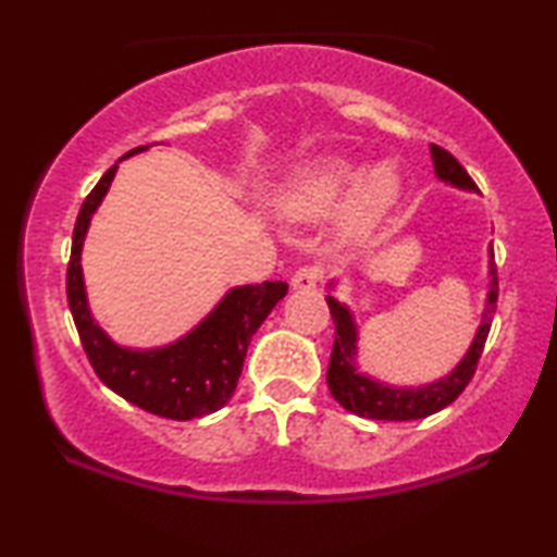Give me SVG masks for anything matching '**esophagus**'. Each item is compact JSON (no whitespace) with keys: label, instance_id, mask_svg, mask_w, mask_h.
<instances>
[{"label":"esophagus","instance_id":"34e87169","mask_svg":"<svg viewBox=\"0 0 557 557\" xmlns=\"http://www.w3.org/2000/svg\"><path fill=\"white\" fill-rule=\"evenodd\" d=\"M319 284H322V269L319 265H301L292 276V286L299 288V292H311Z\"/></svg>","mask_w":557,"mask_h":557}]
</instances>
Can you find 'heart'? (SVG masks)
I'll list each match as a JSON object with an SVG mask.
<instances>
[{"instance_id":"b5f03b06","label":"heart","mask_w":557,"mask_h":557,"mask_svg":"<svg viewBox=\"0 0 557 557\" xmlns=\"http://www.w3.org/2000/svg\"><path fill=\"white\" fill-rule=\"evenodd\" d=\"M357 180V166L349 159L330 157L311 162L299 170L292 185L284 193V208L296 218H322L337 208L342 195ZM398 172L391 164H375L357 182L352 200H349L342 227L357 233L368 227L398 193Z\"/></svg>"}]
</instances>
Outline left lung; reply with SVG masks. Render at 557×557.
<instances>
[{
	"label": "left lung",
	"mask_w": 557,
	"mask_h": 557,
	"mask_svg": "<svg viewBox=\"0 0 557 557\" xmlns=\"http://www.w3.org/2000/svg\"><path fill=\"white\" fill-rule=\"evenodd\" d=\"M431 159L433 170H436L438 180L448 182V185L461 189H476L474 180L469 172L459 164V159L448 154L444 147L431 144ZM490 294H486V309L482 314V324H479L476 337L471 342L469 352L463 360L448 372L446 377L436 380V383L421 385V387H393L385 383H377L355 368L357 355V326L355 319L349 314L345 304H339L334 296H326L330 304V314L334 319V347L330 357V368H326V385L334 395V400L349 413L362 418H375V421H416V418H425L431 413H438L441 408L451 406V403L463 393L469 380L474 377L479 357L484 352L486 334L492 326V314L497 309V265H494V250H490Z\"/></svg>",
	"instance_id": "left-lung-1"
}]
</instances>
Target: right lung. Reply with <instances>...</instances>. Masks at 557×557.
<instances>
[{
    "label": "right lung",
    "instance_id": "obj_1",
    "mask_svg": "<svg viewBox=\"0 0 557 557\" xmlns=\"http://www.w3.org/2000/svg\"><path fill=\"white\" fill-rule=\"evenodd\" d=\"M147 147L126 151L121 159ZM116 166L119 164H113L90 189L86 202L81 205L73 231L65 288L83 349H86L90 368L96 370L101 383L147 413L172 418V421H193V418L215 413L235 393L250 337L271 314V309L284 299L288 284L263 281L256 286L231 288L225 299L193 332L166 347H119L90 317L81 271V250L90 218L101 205L103 195L109 193Z\"/></svg>",
    "mask_w": 557,
    "mask_h": 557
}]
</instances>
